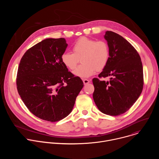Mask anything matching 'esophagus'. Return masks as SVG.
Masks as SVG:
<instances>
[{"instance_id": "obj_1", "label": "esophagus", "mask_w": 159, "mask_h": 159, "mask_svg": "<svg viewBox=\"0 0 159 159\" xmlns=\"http://www.w3.org/2000/svg\"><path fill=\"white\" fill-rule=\"evenodd\" d=\"M83 82H84V85H87V84H88L90 82V80H88V79H83Z\"/></svg>"}]
</instances>
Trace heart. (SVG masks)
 Wrapping results in <instances>:
<instances>
[{"label": "heart", "instance_id": "obj_1", "mask_svg": "<svg viewBox=\"0 0 159 159\" xmlns=\"http://www.w3.org/2000/svg\"><path fill=\"white\" fill-rule=\"evenodd\" d=\"M72 51L73 53L64 52L61 60L66 67L73 70L80 59L82 64L74 72L75 75L80 78H88L96 71L103 70L109 60V45L103 40L82 37L73 44Z\"/></svg>", "mask_w": 159, "mask_h": 159}]
</instances>
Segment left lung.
<instances>
[{"instance_id":"1","label":"left lung","mask_w":159,"mask_h":159,"mask_svg":"<svg viewBox=\"0 0 159 159\" xmlns=\"http://www.w3.org/2000/svg\"><path fill=\"white\" fill-rule=\"evenodd\" d=\"M110 50L109 60L98 77L94 78L93 99L104 114L118 116L137 101L143 87V72L140 57L132 45L120 34L107 31L104 35Z\"/></svg>"}]
</instances>
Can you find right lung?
<instances>
[{"instance_id": "obj_1", "label": "right lung", "mask_w": 159, "mask_h": 159, "mask_svg": "<svg viewBox=\"0 0 159 159\" xmlns=\"http://www.w3.org/2000/svg\"><path fill=\"white\" fill-rule=\"evenodd\" d=\"M67 45L63 38L45 39L28 49L19 63L18 93L30 111L45 121L56 122L69 115L84 86L61 61Z\"/></svg>"}]
</instances>
